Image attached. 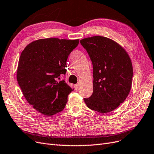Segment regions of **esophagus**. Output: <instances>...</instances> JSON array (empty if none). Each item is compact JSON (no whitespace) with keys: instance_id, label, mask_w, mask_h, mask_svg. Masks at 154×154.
<instances>
[{"instance_id":"obj_1","label":"esophagus","mask_w":154,"mask_h":154,"mask_svg":"<svg viewBox=\"0 0 154 154\" xmlns=\"http://www.w3.org/2000/svg\"><path fill=\"white\" fill-rule=\"evenodd\" d=\"M74 88H75V90H76V91H78L79 90V85H78V84L74 85Z\"/></svg>"}]
</instances>
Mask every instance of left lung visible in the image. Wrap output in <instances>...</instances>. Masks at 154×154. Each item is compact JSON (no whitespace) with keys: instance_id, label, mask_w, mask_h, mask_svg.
I'll return each mask as SVG.
<instances>
[{"instance_id":"8db88e82","label":"left lung","mask_w":154,"mask_h":154,"mask_svg":"<svg viewBox=\"0 0 154 154\" xmlns=\"http://www.w3.org/2000/svg\"><path fill=\"white\" fill-rule=\"evenodd\" d=\"M93 68V92L84 100L89 109L106 113L127 98L131 87L133 67L127 52L114 41L102 36L80 40Z\"/></svg>"}]
</instances>
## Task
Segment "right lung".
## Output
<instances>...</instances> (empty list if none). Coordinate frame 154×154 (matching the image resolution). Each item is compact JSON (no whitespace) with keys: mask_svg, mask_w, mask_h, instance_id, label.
<instances>
[{"mask_svg":"<svg viewBox=\"0 0 154 154\" xmlns=\"http://www.w3.org/2000/svg\"><path fill=\"white\" fill-rule=\"evenodd\" d=\"M79 39L47 38L37 40L20 54L17 79L28 102L43 115L52 116L64 109L74 90L60 80L66 63Z\"/></svg>","mask_w":154,"mask_h":154,"instance_id":"right-lung-1","label":"right lung"}]
</instances>
